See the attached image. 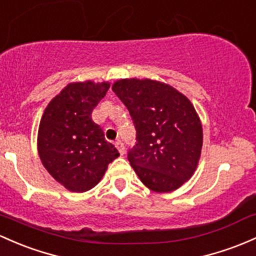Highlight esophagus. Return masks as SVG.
<instances>
[{
  "label": "esophagus",
  "mask_w": 256,
  "mask_h": 256,
  "mask_svg": "<svg viewBox=\"0 0 256 256\" xmlns=\"http://www.w3.org/2000/svg\"><path fill=\"white\" fill-rule=\"evenodd\" d=\"M115 147L118 148V150H119V153L122 154V156L125 153V146H124V143L122 141H119V140L115 142Z\"/></svg>",
  "instance_id": "1"
}]
</instances>
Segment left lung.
<instances>
[{
	"mask_svg": "<svg viewBox=\"0 0 256 256\" xmlns=\"http://www.w3.org/2000/svg\"><path fill=\"white\" fill-rule=\"evenodd\" d=\"M112 90L130 112L136 144L128 159L142 184L154 192L178 190L194 174L203 128L190 100L168 84L122 78Z\"/></svg>",
	"mask_w": 256,
	"mask_h": 256,
	"instance_id": "1",
	"label": "left lung"
}]
</instances>
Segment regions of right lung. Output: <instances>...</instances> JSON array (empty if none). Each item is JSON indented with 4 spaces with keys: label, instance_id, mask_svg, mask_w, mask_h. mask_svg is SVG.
Wrapping results in <instances>:
<instances>
[{
    "label": "right lung",
    "instance_id": "add662e5",
    "mask_svg": "<svg viewBox=\"0 0 256 256\" xmlns=\"http://www.w3.org/2000/svg\"><path fill=\"white\" fill-rule=\"evenodd\" d=\"M109 82H72L48 103L38 134V156L44 169L66 190L86 192L119 156L92 120L94 106L106 96Z\"/></svg>",
    "mask_w": 256,
    "mask_h": 256
}]
</instances>
